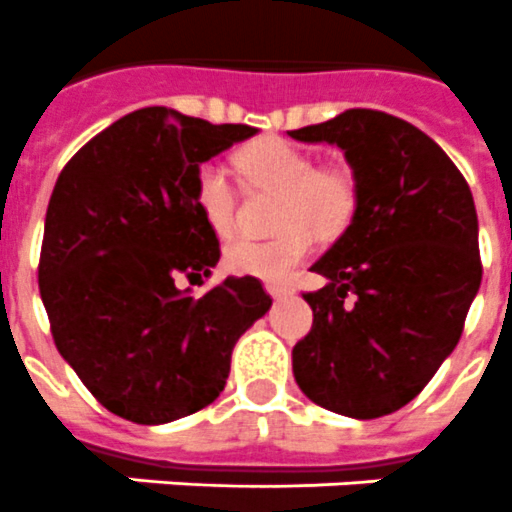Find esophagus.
Listing matches in <instances>:
<instances>
[{"label": "esophagus", "instance_id": "1", "mask_svg": "<svg viewBox=\"0 0 512 512\" xmlns=\"http://www.w3.org/2000/svg\"><path fill=\"white\" fill-rule=\"evenodd\" d=\"M265 289H268V294L273 296V299H278V296H286L291 291L289 286H281V283H268Z\"/></svg>", "mask_w": 512, "mask_h": 512}]
</instances>
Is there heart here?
<instances>
[{"label":"heart","instance_id":"obj_1","mask_svg":"<svg viewBox=\"0 0 512 512\" xmlns=\"http://www.w3.org/2000/svg\"><path fill=\"white\" fill-rule=\"evenodd\" d=\"M244 184L257 192H276L273 229L268 239H236L223 263L236 276L283 281L315 247V236L338 239L359 208V187L349 169L336 163L315 166V156L283 137H260L234 153ZM195 205L213 234L229 239L239 226L236 195L218 163L195 171Z\"/></svg>","mask_w":512,"mask_h":512}]
</instances>
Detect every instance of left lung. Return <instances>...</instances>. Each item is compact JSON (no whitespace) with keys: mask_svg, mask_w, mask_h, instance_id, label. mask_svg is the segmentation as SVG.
Instances as JSON below:
<instances>
[{"mask_svg":"<svg viewBox=\"0 0 512 512\" xmlns=\"http://www.w3.org/2000/svg\"><path fill=\"white\" fill-rule=\"evenodd\" d=\"M289 135L336 143L359 187L351 226L312 265L328 283L304 294L315 320L294 346V377L322 409L393 414L461 341L482 283L474 197L432 137L385 111L349 109Z\"/></svg>","mask_w":512,"mask_h":512,"instance_id":"left-lung-1","label":"left lung"}]
</instances>
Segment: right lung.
<instances>
[{
    "label": "right lung",
    "instance_id": "add662e5",
    "mask_svg": "<svg viewBox=\"0 0 512 512\" xmlns=\"http://www.w3.org/2000/svg\"><path fill=\"white\" fill-rule=\"evenodd\" d=\"M255 132L148 106L88 140L54 184L38 257L51 336L127 422L166 424L216 401L234 343L270 309L252 276L200 299L176 286L203 283L221 257L195 205V171Z\"/></svg>",
    "mask_w": 512,
    "mask_h": 512
}]
</instances>
